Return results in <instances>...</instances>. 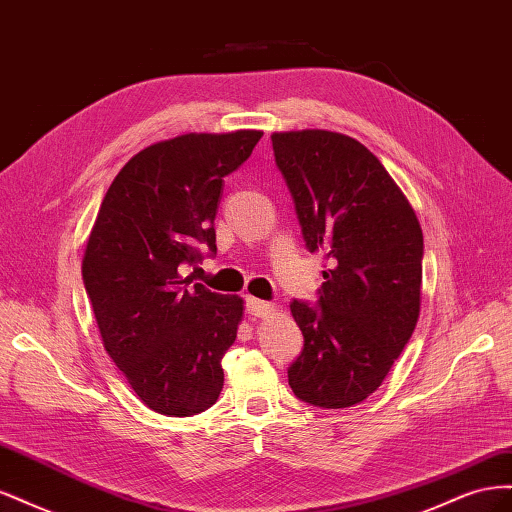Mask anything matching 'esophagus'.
Returning a JSON list of instances; mask_svg holds the SVG:
<instances>
[{
	"label": "esophagus",
	"instance_id": "obj_1",
	"mask_svg": "<svg viewBox=\"0 0 512 512\" xmlns=\"http://www.w3.org/2000/svg\"><path fill=\"white\" fill-rule=\"evenodd\" d=\"M247 312H250L252 316L265 318V316H269V314H273V312H275V305H273V303H267V301H260V299L250 297V299H247Z\"/></svg>",
	"mask_w": 512,
	"mask_h": 512
}]
</instances>
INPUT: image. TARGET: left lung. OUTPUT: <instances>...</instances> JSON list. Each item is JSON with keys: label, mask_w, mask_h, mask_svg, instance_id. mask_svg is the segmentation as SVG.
Wrapping results in <instances>:
<instances>
[{"label": "left lung", "mask_w": 512, "mask_h": 512, "mask_svg": "<svg viewBox=\"0 0 512 512\" xmlns=\"http://www.w3.org/2000/svg\"><path fill=\"white\" fill-rule=\"evenodd\" d=\"M309 252H322L320 307L290 303L305 346L288 384L316 408L361 404L384 382L421 314L423 230L380 160L329 130L271 134Z\"/></svg>", "instance_id": "obj_1"}]
</instances>
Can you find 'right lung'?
<instances>
[{"instance_id": "right-lung-1", "label": "right lung", "mask_w": 512, "mask_h": 512, "mask_svg": "<svg viewBox=\"0 0 512 512\" xmlns=\"http://www.w3.org/2000/svg\"><path fill=\"white\" fill-rule=\"evenodd\" d=\"M260 130L188 132L138 151L108 188L83 256V282L113 363L147 408L192 416L218 401L243 299L192 286L181 265L215 247L224 177Z\"/></svg>"}]
</instances>
